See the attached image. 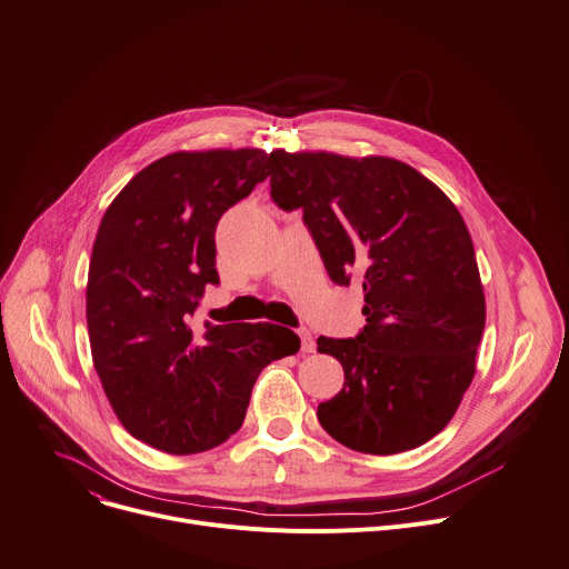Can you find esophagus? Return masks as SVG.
I'll return each mask as SVG.
<instances>
[{"label": "esophagus", "mask_w": 569, "mask_h": 569, "mask_svg": "<svg viewBox=\"0 0 569 569\" xmlns=\"http://www.w3.org/2000/svg\"><path fill=\"white\" fill-rule=\"evenodd\" d=\"M299 340H301V351H303V353H311V351H316V340H313L311 331L301 329V331H299Z\"/></svg>", "instance_id": "1"}]
</instances>
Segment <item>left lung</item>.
Masks as SVG:
<instances>
[{
    "mask_svg": "<svg viewBox=\"0 0 569 569\" xmlns=\"http://www.w3.org/2000/svg\"><path fill=\"white\" fill-rule=\"evenodd\" d=\"M272 199L303 211L331 281L363 279L366 329L318 338L345 370L318 406L340 445L390 456L440 433L477 370L486 295L472 236L453 201L388 157L270 151Z\"/></svg>",
    "mask_w": 569,
    "mask_h": 569,
    "instance_id": "obj_1",
    "label": "left lung"
}]
</instances>
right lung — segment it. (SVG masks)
<instances>
[{
    "label": "right lung",
    "instance_id": "add662e5",
    "mask_svg": "<svg viewBox=\"0 0 569 569\" xmlns=\"http://www.w3.org/2000/svg\"><path fill=\"white\" fill-rule=\"evenodd\" d=\"M263 149L174 151L140 170L101 218L86 286L92 366L120 425L166 453L229 440L272 360L299 349L279 325L190 320L218 283L216 227L266 181Z\"/></svg>",
    "mask_w": 569,
    "mask_h": 569
}]
</instances>
